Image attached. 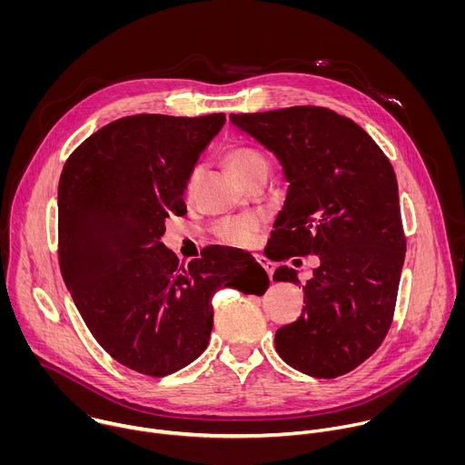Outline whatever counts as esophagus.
<instances>
[{"mask_svg":"<svg viewBox=\"0 0 465 465\" xmlns=\"http://www.w3.org/2000/svg\"><path fill=\"white\" fill-rule=\"evenodd\" d=\"M257 262L261 264V267L264 269V271H267V274H269V278L272 280V276H274V262H271L269 259H264V257H257Z\"/></svg>","mask_w":465,"mask_h":465,"instance_id":"obj_1","label":"esophagus"}]
</instances>
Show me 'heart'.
Instances as JSON below:
<instances>
[{
	"mask_svg": "<svg viewBox=\"0 0 465 465\" xmlns=\"http://www.w3.org/2000/svg\"><path fill=\"white\" fill-rule=\"evenodd\" d=\"M226 160V165L230 167L232 174L241 182L244 183L248 178H252L253 174H259V173H269V163L267 160H264V156L252 149V147H246V145H239V147H233L226 153L224 156ZM196 171L189 176V182H187V191L193 189V183L196 180ZM259 232V223L255 219H232V221H224L219 228H217V233L219 237L228 242V244H235V246H246L253 241L255 233Z\"/></svg>",
	"mask_w": 465,
	"mask_h": 465,
	"instance_id": "heart-1",
	"label": "heart"
}]
</instances>
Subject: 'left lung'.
Here are the masks:
<instances>
[{
  "mask_svg": "<svg viewBox=\"0 0 465 465\" xmlns=\"http://www.w3.org/2000/svg\"><path fill=\"white\" fill-rule=\"evenodd\" d=\"M230 121L274 154L289 182L272 232L276 259H320L303 287V314L276 331V350L311 377L344 375L391 323L407 252L395 173L366 132L333 110L294 106ZM274 282L300 285L287 264Z\"/></svg>",
  "mask_w": 465,
  "mask_h": 465,
  "instance_id": "8db88e82",
  "label": "left lung"
}]
</instances>
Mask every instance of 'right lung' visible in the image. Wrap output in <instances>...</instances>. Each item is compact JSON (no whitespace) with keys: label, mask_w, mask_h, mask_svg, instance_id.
Listing matches in <instances>:
<instances>
[{"label":"right lung","mask_w":465,"mask_h":465,"mask_svg":"<svg viewBox=\"0 0 465 465\" xmlns=\"http://www.w3.org/2000/svg\"><path fill=\"white\" fill-rule=\"evenodd\" d=\"M224 123V114L123 117L83 142L60 174L64 283L101 348L145 375L174 373L206 350L217 291L261 296L271 285L257 262L230 280L223 246L178 267L160 242L169 213L185 215L187 180Z\"/></svg>","instance_id":"add662e5"}]
</instances>
